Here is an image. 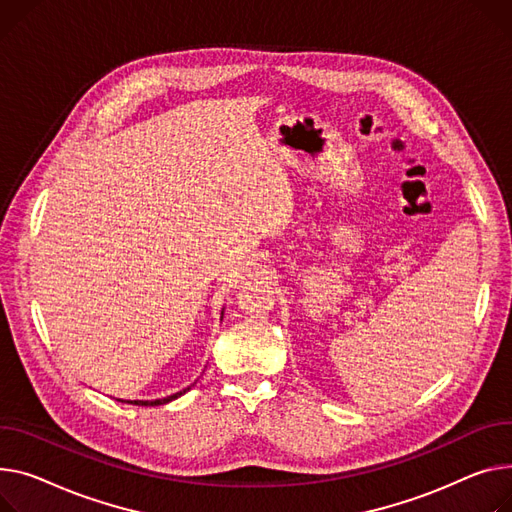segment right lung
I'll return each mask as SVG.
<instances>
[{
	"mask_svg": "<svg viewBox=\"0 0 512 512\" xmlns=\"http://www.w3.org/2000/svg\"><path fill=\"white\" fill-rule=\"evenodd\" d=\"M191 387H193V385H191ZM191 387H187V389H183V391H179V393H175V395H168V397H164V399H154V401H140V399H135V401H127V403H133V405H164V403H168V401H173V399L181 397V395L187 393Z\"/></svg>",
	"mask_w": 512,
	"mask_h": 512,
	"instance_id": "right-lung-1",
	"label": "right lung"
}]
</instances>
